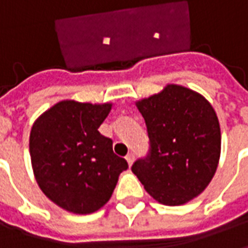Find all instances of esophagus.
Instances as JSON below:
<instances>
[{"mask_svg": "<svg viewBox=\"0 0 248 248\" xmlns=\"http://www.w3.org/2000/svg\"><path fill=\"white\" fill-rule=\"evenodd\" d=\"M126 161H127V163H129V166H131V165H133V162H134V154H133V153H129V154L126 155Z\"/></svg>", "mask_w": 248, "mask_h": 248, "instance_id": "1", "label": "esophagus"}]
</instances>
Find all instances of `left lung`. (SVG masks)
I'll return each instance as SVG.
<instances>
[{
    "instance_id": "8db88e82",
    "label": "left lung",
    "mask_w": 248,
    "mask_h": 248,
    "mask_svg": "<svg viewBox=\"0 0 248 248\" xmlns=\"http://www.w3.org/2000/svg\"><path fill=\"white\" fill-rule=\"evenodd\" d=\"M145 118L150 150L131 171L155 201L185 204L211 182L220 156L217 113L199 93L167 85L137 102Z\"/></svg>"
}]
</instances>
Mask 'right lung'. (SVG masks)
Instances as JSON below:
<instances>
[{"mask_svg": "<svg viewBox=\"0 0 248 248\" xmlns=\"http://www.w3.org/2000/svg\"><path fill=\"white\" fill-rule=\"evenodd\" d=\"M111 103L61 101L37 118L29 149L35 181L46 197L66 211L92 214L106 204L127 170L113 140L98 127Z\"/></svg>", "mask_w": 248, "mask_h": 248, "instance_id": "right-lung-1", "label": "right lung"}]
</instances>
